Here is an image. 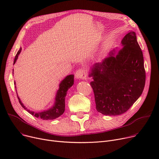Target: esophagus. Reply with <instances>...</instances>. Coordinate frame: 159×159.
<instances>
[{"label": "esophagus", "mask_w": 159, "mask_h": 159, "mask_svg": "<svg viewBox=\"0 0 159 159\" xmlns=\"http://www.w3.org/2000/svg\"><path fill=\"white\" fill-rule=\"evenodd\" d=\"M86 76V72L84 69H79L75 74V77L77 79H84Z\"/></svg>", "instance_id": "1"}]
</instances>
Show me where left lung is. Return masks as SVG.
I'll use <instances>...</instances> for the list:
<instances>
[{
	"mask_svg": "<svg viewBox=\"0 0 159 159\" xmlns=\"http://www.w3.org/2000/svg\"><path fill=\"white\" fill-rule=\"evenodd\" d=\"M101 62L93 65L89 77L93 81L96 109L105 115L126 112L143 93L146 81L143 52L135 32L130 31Z\"/></svg>",
	"mask_w": 159,
	"mask_h": 159,
	"instance_id": "8db88e82",
	"label": "left lung"
}]
</instances>
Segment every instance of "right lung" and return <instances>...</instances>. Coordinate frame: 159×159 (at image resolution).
Here are the masks:
<instances>
[{"instance_id":"add662e5","label":"right lung","mask_w":159,"mask_h":159,"mask_svg":"<svg viewBox=\"0 0 159 159\" xmlns=\"http://www.w3.org/2000/svg\"><path fill=\"white\" fill-rule=\"evenodd\" d=\"M22 48L19 50L17 53H16L13 64H15L16 60H17L18 57L21 52ZM74 84V75H70L66 76L60 83L59 84V88L57 90L55 99V102L54 104L51 107L48 108L46 110H44L43 111L40 112H35L30 111V110H28L27 108L24 106V105L21 102L20 98L19 97L17 93V97L19 99V101L22 106V107L24 108V110H26L31 115L35 116V117L41 119L43 120H53L55 119L58 118V116L62 115L65 110V98L67 95V91ZM16 89V86H15Z\"/></svg>"}]
</instances>
